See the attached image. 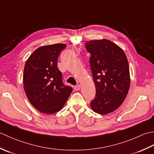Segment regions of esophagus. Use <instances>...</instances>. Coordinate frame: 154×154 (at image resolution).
I'll return each mask as SVG.
<instances>
[{
    "mask_svg": "<svg viewBox=\"0 0 154 154\" xmlns=\"http://www.w3.org/2000/svg\"><path fill=\"white\" fill-rule=\"evenodd\" d=\"M74 90H76V91L79 90L80 89V86L79 85V84H78V85L75 86L74 87Z\"/></svg>",
    "mask_w": 154,
    "mask_h": 154,
    "instance_id": "obj_1",
    "label": "esophagus"
}]
</instances>
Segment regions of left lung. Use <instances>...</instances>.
Instances as JSON below:
<instances>
[{
    "instance_id": "8db88e82",
    "label": "left lung",
    "mask_w": 154,
    "mask_h": 154,
    "mask_svg": "<svg viewBox=\"0 0 154 154\" xmlns=\"http://www.w3.org/2000/svg\"><path fill=\"white\" fill-rule=\"evenodd\" d=\"M85 46L90 53V64L96 92L90 106L96 113L108 114L120 107L129 91L128 59L123 50L110 40H90Z\"/></svg>"
}]
</instances>
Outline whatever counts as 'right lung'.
I'll use <instances>...</instances> for the list:
<instances>
[{"instance_id": "obj_1", "label": "right lung", "mask_w": 154, "mask_h": 154, "mask_svg": "<svg viewBox=\"0 0 154 154\" xmlns=\"http://www.w3.org/2000/svg\"><path fill=\"white\" fill-rule=\"evenodd\" d=\"M66 46L54 44L39 47L24 65L23 84L26 97L37 110L44 114L61 110L73 90L64 85L57 66L58 56Z\"/></svg>"}]
</instances>
